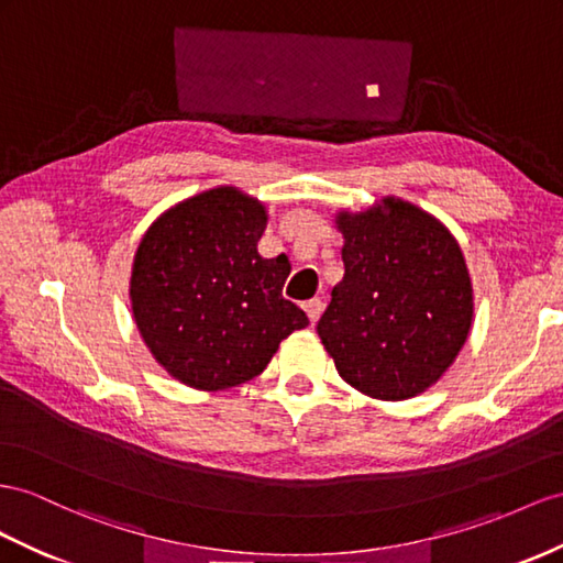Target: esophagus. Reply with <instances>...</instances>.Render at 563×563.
Wrapping results in <instances>:
<instances>
[{"mask_svg": "<svg viewBox=\"0 0 563 563\" xmlns=\"http://www.w3.org/2000/svg\"><path fill=\"white\" fill-rule=\"evenodd\" d=\"M305 311H307V316H309V321H311V325L319 321V316H321V311H323V301L321 299H309V301H305Z\"/></svg>", "mask_w": 563, "mask_h": 563, "instance_id": "34e87169", "label": "esophagus"}]
</instances>
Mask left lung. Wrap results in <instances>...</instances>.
<instances>
[{
	"label": "left lung",
	"instance_id": "obj_1",
	"mask_svg": "<svg viewBox=\"0 0 563 563\" xmlns=\"http://www.w3.org/2000/svg\"><path fill=\"white\" fill-rule=\"evenodd\" d=\"M335 228L344 276L316 330L340 378L383 401L426 393L473 323V283L456 238L395 195L364 211L340 209Z\"/></svg>",
	"mask_w": 563,
	"mask_h": 563
}]
</instances>
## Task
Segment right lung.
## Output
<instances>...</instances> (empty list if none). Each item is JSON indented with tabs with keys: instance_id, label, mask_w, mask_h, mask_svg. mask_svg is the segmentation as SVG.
Instances as JSON below:
<instances>
[{
	"instance_id": "right-lung-1",
	"label": "right lung",
	"mask_w": 563,
	"mask_h": 563,
	"mask_svg": "<svg viewBox=\"0 0 563 563\" xmlns=\"http://www.w3.org/2000/svg\"><path fill=\"white\" fill-rule=\"evenodd\" d=\"M264 201L219 185L166 209L133 258V319L170 378L216 393L262 373L280 342L309 325L283 297L290 262L264 258Z\"/></svg>"
}]
</instances>
